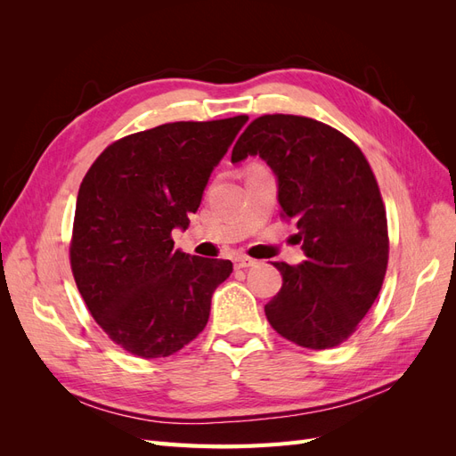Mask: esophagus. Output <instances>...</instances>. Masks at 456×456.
<instances>
[{"instance_id": "esophagus-1", "label": "esophagus", "mask_w": 456, "mask_h": 456, "mask_svg": "<svg viewBox=\"0 0 456 456\" xmlns=\"http://www.w3.org/2000/svg\"><path fill=\"white\" fill-rule=\"evenodd\" d=\"M256 265V260L251 258V256H245V255H240L233 258V266H236V270H245V268H251Z\"/></svg>"}]
</instances>
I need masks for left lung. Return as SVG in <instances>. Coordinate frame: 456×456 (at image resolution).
<instances>
[{
	"label": "left lung",
	"mask_w": 456,
	"mask_h": 456,
	"mask_svg": "<svg viewBox=\"0 0 456 456\" xmlns=\"http://www.w3.org/2000/svg\"><path fill=\"white\" fill-rule=\"evenodd\" d=\"M260 156L278 175L285 220H295L306 260L273 262L283 285L265 306L270 325L302 348L348 340L377 300L388 268V223L379 183L354 141L312 118L253 119L232 161Z\"/></svg>",
	"instance_id": "8db88e82"
}]
</instances>
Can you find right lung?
Returning a JSON list of instances; mask_svg holds the SVG:
<instances>
[{
    "label": "right lung",
    "mask_w": 456,
    "mask_h": 456,
    "mask_svg": "<svg viewBox=\"0 0 456 456\" xmlns=\"http://www.w3.org/2000/svg\"><path fill=\"white\" fill-rule=\"evenodd\" d=\"M249 119L175 121L104 148L81 181L70 266L94 322L126 352L154 360L194 340L207 325L230 260L175 249L215 165Z\"/></svg>",
    "instance_id": "1"
}]
</instances>
